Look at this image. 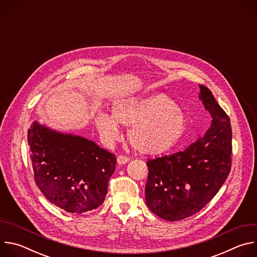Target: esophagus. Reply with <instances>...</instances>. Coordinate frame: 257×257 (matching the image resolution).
Listing matches in <instances>:
<instances>
[{
    "label": "esophagus",
    "instance_id": "obj_1",
    "mask_svg": "<svg viewBox=\"0 0 257 257\" xmlns=\"http://www.w3.org/2000/svg\"><path fill=\"white\" fill-rule=\"evenodd\" d=\"M129 161V159L127 158V157H125V156H118V158H117V163H118V165H124V164H126L127 162Z\"/></svg>",
    "mask_w": 257,
    "mask_h": 257
}]
</instances>
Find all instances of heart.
<instances>
[{
  "label": "heart",
  "instance_id": "obj_1",
  "mask_svg": "<svg viewBox=\"0 0 257 257\" xmlns=\"http://www.w3.org/2000/svg\"><path fill=\"white\" fill-rule=\"evenodd\" d=\"M118 124L129 126V143L145 155L167 152L180 140L187 127L182 109L171 97L162 93L116 100L111 116L99 112L95 125L106 145L114 144L119 138Z\"/></svg>",
  "mask_w": 257,
  "mask_h": 257
}]
</instances>
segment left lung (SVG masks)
<instances>
[{
    "mask_svg": "<svg viewBox=\"0 0 257 257\" xmlns=\"http://www.w3.org/2000/svg\"><path fill=\"white\" fill-rule=\"evenodd\" d=\"M199 99L212 120L210 127L183 152L149 160L145 200L166 221L186 218L202 209L221 189L232 166V128L211 91L199 85Z\"/></svg>",
    "mask_w": 257,
    "mask_h": 257,
    "instance_id": "left-lung-1",
    "label": "left lung"
}]
</instances>
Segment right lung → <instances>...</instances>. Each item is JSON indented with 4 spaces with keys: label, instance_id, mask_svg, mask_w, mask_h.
Instances as JSON below:
<instances>
[{
    "label": "right lung",
    "instance_id": "obj_1",
    "mask_svg": "<svg viewBox=\"0 0 257 257\" xmlns=\"http://www.w3.org/2000/svg\"><path fill=\"white\" fill-rule=\"evenodd\" d=\"M34 180L46 198L67 212L102 204L116 157L92 140L61 133L34 121L27 134Z\"/></svg>",
    "mask_w": 257,
    "mask_h": 257
}]
</instances>
